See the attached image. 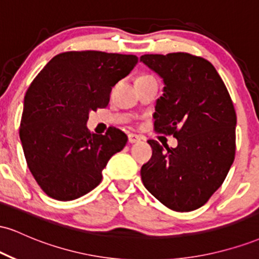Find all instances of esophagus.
I'll return each instance as SVG.
<instances>
[{
    "label": "esophagus",
    "instance_id": "esophagus-1",
    "mask_svg": "<svg viewBox=\"0 0 259 259\" xmlns=\"http://www.w3.org/2000/svg\"><path fill=\"white\" fill-rule=\"evenodd\" d=\"M127 141H129L130 144H136V142L141 141V138H140L139 135H135V134H129V135H127Z\"/></svg>",
    "mask_w": 259,
    "mask_h": 259
}]
</instances>
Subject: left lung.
I'll use <instances>...</instances> for the list:
<instances>
[{
  "label": "left lung",
  "instance_id": "8db88e82",
  "mask_svg": "<svg viewBox=\"0 0 259 259\" xmlns=\"http://www.w3.org/2000/svg\"><path fill=\"white\" fill-rule=\"evenodd\" d=\"M140 62L162 78L154 127L178 139L153 152L141 168L142 183L164 206L190 212L203 206L227 178L235 158L236 113L215 68L189 53L144 55Z\"/></svg>",
  "mask_w": 259,
  "mask_h": 259
}]
</instances>
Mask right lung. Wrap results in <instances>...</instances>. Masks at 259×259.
<instances>
[{
  "mask_svg": "<svg viewBox=\"0 0 259 259\" xmlns=\"http://www.w3.org/2000/svg\"><path fill=\"white\" fill-rule=\"evenodd\" d=\"M138 57L100 51L55 56L29 86L19 136L26 163L50 197L72 201L94 190L114 153L126 145L119 129L89 132V114L105 108L112 88Z\"/></svg>",
  "mask_w": 259,
  "mask_h": 259,
  "instance_id": "1",
  "label": "right lung"
}]
</instances>
